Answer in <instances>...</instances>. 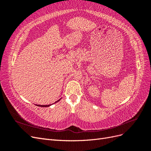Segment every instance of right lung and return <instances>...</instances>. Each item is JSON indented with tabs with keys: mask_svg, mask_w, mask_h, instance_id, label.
I'll return each instance as SVG.
<instances>
[{
	"mask_svg": "<svg viewBox=\"0 0 151 151\" xmlns=\"http://www.w3.org/2000/svg\"><path fill=\"white\" fill-rule=\"evenodd\" d=\"M60 99H59V100H58V101H57L55 103H57V102L59 101H60ZM50 105H51V104H48V105H38V104L37 106H41V107H48V106H50Z\"/></svg>",
	"mask_w": 151,
	"mask_h": 151,
	"instance_id": "right-lung-1",
	"label": "right lung"
}]
</instances>
